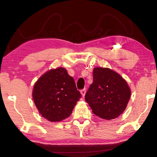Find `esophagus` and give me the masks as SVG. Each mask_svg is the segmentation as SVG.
Here are the masks:
<instances>
[{
	"mask_svg": "<svg viewBox=\"0 0 157 157\" xmlns=\"http://www.w3.org/2000/svg\"><path fill=\"white\" fill-rule=\"evenodd\" d=\"M80 93H81V94H82V96L84 97V95H85V94H86V89H82L81 91H80Z\"/></svg>",
	"mask_w": 157,
	"mask_h": 157,
	"instance_id": "34e87169",
	"label": "esophagus"
}]
</instances>
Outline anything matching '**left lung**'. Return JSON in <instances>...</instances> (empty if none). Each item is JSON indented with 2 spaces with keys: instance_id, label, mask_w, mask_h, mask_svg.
Wrapping results in <instances>:
<instances>
[{
  "instance_id": "left-lung-1",
  "label": "left lung",
  "mask_w": 157,
  "mask_h": 157,
  "mask_svg": "<svg viewBox=\"0 0 157 157\" xmlns=\"http://www.w3.org/2000/svg\"><path fill=\"white\" fill-rule=\"evenodd\" d=\"M93 76L94 82L85 95L93 113L106 120L118 117L126 109L131 95L127 82L108 68H95Z\"/></svg>"
}]
</instances>
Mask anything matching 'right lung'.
Listing matches in <instances>:
<instances>
[{
    "instance_id": "obj_1",
    "label": "right lung",
    "mask_w": 157,
    "mask_h": 157,
    "mask_svg": "<svg viewBox=\"0 0 157 157\" xmlns=\"http://www.w3.org/2000/svg\"><path fill=\"white\" fill-rule=\"evenodd\" d=\"M33 98L37 109L50 122L64 120L81 98L73 77L62 67L51 69L34 85Z\"/></svg>"
}]
</instances>
